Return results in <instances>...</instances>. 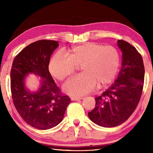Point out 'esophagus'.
Segmentation results:
<instances>
[{
  "label": "esophagus",
  "mask_w": 153,
  "mask_h": 153,
  "mask_svg": "<svg viewBox=\"0 0 153 153\" xmlns=\"http://www.w3.org/2000/svg\"><path fill=\"white\" fill-rule=\"evenodd\" d=\"M83 99V97H71V100H76V101H77V100H82Z\"/></svg>",
  "instance_id": "34e87169"
}]
</instances>
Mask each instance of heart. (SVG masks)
<instances>
[{
  "label": "heart",
  "mask_w": 153,
  "mask_h": 153,
  "mask_svg": "<svg viewBox=\"0 0 153 153\" xmlns=\"http://www.w3.org/2000/svg\"><path fill=\"white\" fill-rule=\"evenodd\" d=\"M66 56L57 53L48 64L50 73L62 81L72 75L77 66L82 73L71 77L64 83L63 89L72 96H83L90 93L97 84L99 87L108 85L114 79L120 67V56L112 46L88 42L70 48Z\"/></svg>",
  "instance_id": "heart-1"
}]
</instances>
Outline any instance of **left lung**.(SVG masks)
I'll return each mask as SVG.
<instances>
[{"mask_svg": "<svg viewBox=\"0 0 153 153\" xmlns=\"http://www.w3.org/2000/svg\"><path fill=\"white\" fill-rule=\"evenodd\" d=\"M122 51V68L115 82L101 95L95 97V107L88 112L96 124L111 128L128 120L140 100L143 88L145 68L141 54L131 44L118 41Z\"/></svg>", "mask_w": 153, "mask_h": 153, "instance_id": "1", "label": "left lung"}]
</instances>
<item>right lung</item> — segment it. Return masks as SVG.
I'll use <instances>...</instances> for the list:
<instances>
[{
    "instance_id": "right-lung-1",
    "label": "right lung",
    "mask_w": 153,
    "mask_h": 153,
    "mask_svg": "<svg viewBox=\"0 0 153 153\" xmlns=\"http://www.w3.org/2000/svg\"><path fill=\"white\" fill-rule=\"evenodd\" d=\"M58 47L56 41L40 40L29 45L16 55L10 71V89L15 108L27 124L38 129H48L64 118L70 97L63 95L48 70L51 56ZM29 73L42 77L36 92L25 88Z\"/></svg>"
}]
</instances>
